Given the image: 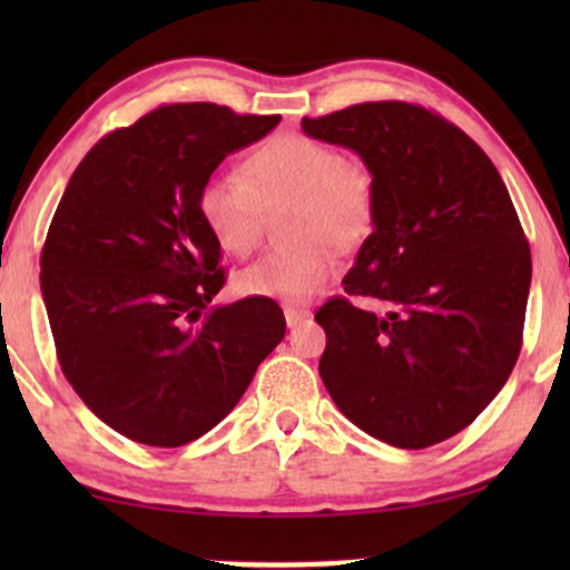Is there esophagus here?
<instances>
[{
    "mask_svg": "<svg viewBox=\"0 0 570 570\" xmlns=\"http://www.w3.org/2000/svg\"><path fill=\"white\" fill-rule=\"evenodd\" d=\"M311 316L308 308H295V306H285V322L287 326H298L301 322H306Z\"/></svg>",
    "mask_w": 570,
    "mask_h": 570,
    "instance_id": "obj_1",
    "label": "esophagus"
}]
</instances>
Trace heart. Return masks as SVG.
I'll return each instance as SVG.
<instances>
[{
	"label": "heart",
	"instance_id": "b5f03b06",
	"mask_svg": "<svg viewBox=\"0 0 570 570\" xmlns=\"http://www.w3.org/2000/svg\"><path fill=\"white\" fill-rule=\"evenodd\" d=\"M244 175L213 174L197 207L225 254L244 256L259 240L264 209H287V236L298 244L264 254L233 279L248 298L303 303L340 269V246L368 236L376 217V178L361 158L340 155L322 139L279 135L256 147Z\"/></svg>",
	"mask_w": 570,
	"mask_h": 570
}]
</instances>
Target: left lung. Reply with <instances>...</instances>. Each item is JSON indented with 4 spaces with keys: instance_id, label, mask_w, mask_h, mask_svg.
<instances>
[{
    "instance_id": "left-lung-1",
    "label": "left lung",
    "mask_w": 570,
    "mask_h": 570,
    "mask_svg": "<svg viewBox=\"0 0 570 570\" xmlns=\"http://www.w3.org/2000/svg\"><path fill=\"white\" fill-rule=\"evenodd\" d=\"M301 127L361 155L376 178L373 233L342 279L363 303L316 311L326 392L396 449L446 441L495 400L521 350L532 254L509 189L474 139L402 100Z\"/></svg>"
}]
</instances>
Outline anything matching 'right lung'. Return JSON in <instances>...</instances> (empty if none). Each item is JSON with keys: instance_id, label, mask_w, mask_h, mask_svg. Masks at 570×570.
Listing matches in <instances>:
<instances>
[{"instance_id": "1", "label": "right lung", "mask_w": 570, "mask_h": 570, "mask_svg": "<svg viewBox=\"0 0 570 570\" xmlns=\"http://www.w3.org/2000/svg\"><path fill=\"white\" fill-rule=\"evenodd\" d=\"M279 116L160 106L85 155L53 213L41 293L59 365L80 400L147 446H184L220 423L285 337L275 301L213 306L220 246L202 184Z\"/></svg>"}]
</instances>
